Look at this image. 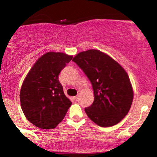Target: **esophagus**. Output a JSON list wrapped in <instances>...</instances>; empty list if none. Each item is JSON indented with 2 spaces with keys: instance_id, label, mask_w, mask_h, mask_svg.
Segmentation results:
<instances>
[{
  "instance_id": "34e87169",
  "label": "esophagus",
  "mask_w": 157,
  "mask_h": 157,
  "mask_svg": "<svg viewBox=\"0 0 157 157\" xmlns=\"http://www.w3.org/2000/svg\"><path fill=\"white\" fill-rule=\"evenodd\" d=\"M78 97H79V96H78V95H77V96H75V97H73V98H74V99H75V100H77V99H78Z\"/></svg>"
}]
</instances>
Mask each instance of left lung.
Masks as SVG:
<instances>
[{"instance_id": "8db88e82", "label": "left lung", "mask_w": 157, "mask_h": 157, "mask_svg": "<svg viewBox=\"0 0 157 157\" xmlns=\"http://www.w3.org/2000/svg\"><path fill=\"white\" fill-rule=\"evenodd\" d=\"M72 61L92 84L94 100L92 105L85 109L90 120L102 127L119 123L128 113L134 98L125 70L109 55L97 49L81 52Z\"/></svg>"}]
</instances>
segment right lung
Segmentation results:
<instances>
[{
	"label": "right lung",
	"mask_w": 157,
	"mask_h": 157,
	"mask_svg": "<svg viewBox=\"0 0 157 157\" xmlns=\"http://www.w3.org/2000/svg\"><path fill=\"white\" fill-rule=\"evenodd\" d=\"M72 57L63 52H46L23 80L20 91L21 109L27 120L40 128H55L71 105L58 76Z\"/></svg>",
	"instance_id": "add662e5"
}]
</instances>
